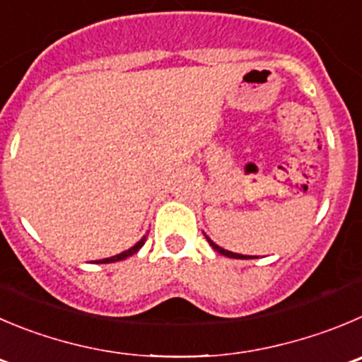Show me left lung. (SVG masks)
I'll list each match as a JSON object with an SVG mask.
<instances>
[{
    "label": "left lung",
    "instance_id": "left-lung-1",
    "mask_svg": "<svg viewBox=\"0 0 362 362\" xmlns=\"http://www.w3.org/2000/svg\"><path fill=\"white\" fill-rule=\"evenodd\" d=\"M206 240H208V243H209V245H211L213 249L216 250V252H218V254H222V256H227V257H235V259H252V256H243V254H236V252H230V250H226V249H222V247H218V245H216V243H213L211 240L208 238V236H206Z\"/></svg>",
    "mask_w": 362,
    "mask_h": 362
}]
</instances>
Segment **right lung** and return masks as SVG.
<instances>
[{"label":"right lung","mask_w":362,"mask_h":362,"mask_svg":"<svg viewBox=\"0 0 362 362\" xmlns=\"http://www.w3.org/2000/svg\"><path fill=\"white\" fill-rule=\"evenodd\" d=\"M146 240H147V238H146V236H144V238L140 240L139 243H135V245H133L132 249L124 250V252L117 254V256L106 257V259H99V261H95V263H115V261H122V259H126V257H129V256H133V254L139 252V250L142 249V247H144V243H146Z\"/></svg>","instance_id":"1"}]
</instances>
